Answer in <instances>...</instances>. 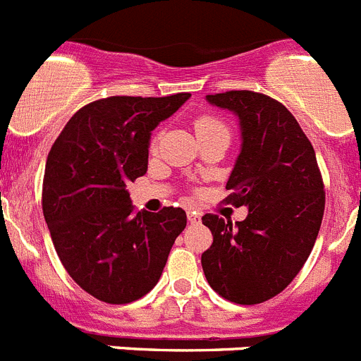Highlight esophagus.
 Masks as SVG:
<instances>
[{"mask_svg":"<svg viewBox=\"0 0 361 361\" xmlns=\"http://www.w3.org/2000/svg\"><path fill=\"white\" fill-rule=\"evenodd\" d=\"M188 222H190V224H199V222H200V213L188 212Z\"/></svg>","mask_w":361,"mask_h":361,"instance_id":"34e87169","label":"esophagus"}]
</instances>
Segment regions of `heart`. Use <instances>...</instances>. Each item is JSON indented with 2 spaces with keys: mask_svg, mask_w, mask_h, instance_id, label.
Instances as JSON below:
<instances>
[{
  "mask_svg": "<svg viewBox=\"0 0 361 361\" xmlns=\"http://www.w3.org/2000/svg\"><path fill=\"white\" fill-rule=\"evenodd\" d=\"M219 130H228L226 124L215 116H209V114H204V116H199L195 119V132L197 135H204V133H212L219 132ZM159 145V135H153L152 141H149V149L155 152Z\"/></svg>",
  "mask_w": 361,
  "mask_h": 361,
  "instance_id": "1",
  "label": "heart"
}]
</instances>
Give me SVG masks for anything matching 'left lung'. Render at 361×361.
Segmentation results:
<instances>
[{"mask_svg": "<svg viewBox=\"0 0 361 361\" xmlns=\"http://www.w3.org/2000/svg\"><path fill=\"white\" fill-rule=\"evenodd\" d=\"M206 99L240 119L242 149L226 202L247 206L250 213L237 224L212 213L202 216L213 235L202 253L204 275L229 302L262 304L307 262L324 219V178L311 141L276 99L251 90Z\"/></svg>", "mask_w": 361, "mask_h": 361, "instance_id": "left-lung-1", "label": "left lung"}]
</instances>
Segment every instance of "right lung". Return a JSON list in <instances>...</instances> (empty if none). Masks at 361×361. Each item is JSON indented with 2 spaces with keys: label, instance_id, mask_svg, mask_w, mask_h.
I'll use <instances>...</instances> for the list:
<instances>
[{
  "label": "right lung",
  "instance_id": "1",
  "mask_svg": "<svg viewBox=\"0 0 361 361\" xmlns=\"http://www.w3.org/2000/svg\"><path fill=\"white\" fill-rule=\"evenodd\" d=\"M190 99L111 95L70 117L47 157L43 215L73 282L106 304H130L155 288L183 208L137 212L126 191L148 170L152 130Z\"/></svg>",
  "mask_w": 361,
  "mask_h": 361
}]
</instances>
